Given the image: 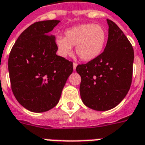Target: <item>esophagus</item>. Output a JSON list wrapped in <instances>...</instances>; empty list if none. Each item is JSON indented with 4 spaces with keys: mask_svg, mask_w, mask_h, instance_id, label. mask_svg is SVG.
<instances>
[{
    "mask_svg": "<svg viewBox=\"0 0 145 145\" xmlns=\"http://www.w3.org/2000/svg\"><path fill=\"white\" fill-rule=\"evenodd\" d=\"M77 63H73V69H74V71H75L76 70V67H77Z\"/></svg>",
    "mask_w": 145,
    "mask_h": 145,
    "instance_id": "34e87169",
    "label": "esophagus"
}]
</instances>
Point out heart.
<instances>
[{
	"label": "heart",
	"mask_w": 145,
	"mask_h": 145,
	"mask_svg": "<svg viewBox=\"0 0 145 145\" xmlns=\"http://www.w3.org/2000/svg\"><path fill=\"white\" fill-rule=\"evenodd\" d=\"M106 41L107 33L103 27L88 23L67 29L65 37L57 36L56 45L63 57L69 55L73 46H76V54L82 60L91 61L100 56Z\"/></svg>",
	"instance_id": "obj_1"
}]
</instances>
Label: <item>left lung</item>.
Returning <instances> with one entry per match:
<instances>
[{"label": "left lung", "mask_w": 145, "mask_h": 145, "mask_svg": "<svg viewBox=\"0 0 145 145\" xmlns=\"http://www.w3.org/2000/svg\"><path fill=\"white\" fill-rule=\"evenodd\" d=\"M109 35L104 51L96 59L79 64L81 98L86 106L106 111L116 106L127 94L133 74L134 49L122 31L107 19Z\"/></svg>", "instance_id": "1"}]
</instances>
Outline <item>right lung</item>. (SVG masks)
Returning a JSON list of instances; mask_svg holds the SVG:
<instances>
[{
  "label": "right lung",
  "mask_w": 145,
  "mask_h": 145,
  "mask_svg": "<svg viewBox=\"0 0 145 145\" xmlns=\"http://www.w3.org/2000/svg\"><path fill=\"white\" fill-rule=\"evenodd\" d=\"M60 22H35L18 36L8 58V71L14 97L25 109L42 112L60 100L73 63L57 56L55 36L50 32Z\"/></svg>",
  "instance_id": "add662e5"
}]
</instances>
